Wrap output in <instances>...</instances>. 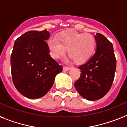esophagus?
I'll return each mask as SVG.
<instances>
[{"mask_svg": "<svg viewBox=\"0 0 127 127\" xmlns=\"http://www.w3.org/2000/svg\"><path fill=\"white\" fill-rule=\"evenodd\" d=\"M71 68L70 67H63V70L64 71H69Z\"/></svg>", "mask_w": 127, "mask_h": 127, "instance_id": "esophagus-1", "label": "esophagus"}]
</instances>
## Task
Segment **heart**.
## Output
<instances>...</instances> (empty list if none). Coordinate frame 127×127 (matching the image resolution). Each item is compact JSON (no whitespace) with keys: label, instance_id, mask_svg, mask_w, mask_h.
Segmentation results:
<instances>
[{"label":"heart","instance_id":"b5f03b06","mask_svg":"<svg viewBox=\"0 0 127 127\" xmlns=\"http://www.w3.org/2000/svg\"><path fill=\"white\" fill-rule=\"evenodd\" d=\"M50 54L54 59L64 56L67 49L68 55L76 64L88 61L96 49V39L90 33L69 30L60 33L58 38L51 37L47 43Z\"/></svg>","mask_w":127,"mask_h":127}]
</instances>
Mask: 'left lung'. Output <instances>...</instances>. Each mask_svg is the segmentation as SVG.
<instances>
[{
  "label": "left lung",
  "mask_w": 127,
  "mask_h": 127,
  "mask_svg": "<svg viewBox=\"0 0 127 127\" xmlns=\"http://www.w3.org/2000/svg\"><path fill=\"white\" fill-rule=\"evenodd\" d=\"M94 56L79 67L80 78L75 87L82 97L89 100L100 99L109 92L116 69V60L112 43L102 34L97 33Z\"/></svg>",
  "instance_id": "1"
}]
</instances>
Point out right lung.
<instances>
[{"instance_id":"right-lung-1","label":"right lung","mask_w":127,"mask_h":127,"mask_svg":"<svg viewBox=\"0 0 127 127\" xmlns=\"http://www.w3.org/2000/svg\"><path fill=\"white\" fill-rule=\"evenodd\" d=\"M50 32L29 31L15 40L11 55V76L20 94L28 99L45 95L62 67L49 55Z\"/></svg>"}]
</instances>
